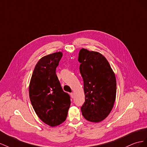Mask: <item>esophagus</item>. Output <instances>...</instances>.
I'll use <instances>...</instances> for the list:
<instances>
[{"label":"esophagus","instance_id":"1","mask_svg":"<svg viewBox=\"0 0 147 147\" xmlns=\"http://www.w3.org/2000/svg\"><path fill=\"white\" fill-rule=\"evenodd\" d=\"M70 95H71V98H74V94L73 93V92H71V93L70 94Z\"/></svg>","mask_w":147,"mask_h":147}]
</instances>
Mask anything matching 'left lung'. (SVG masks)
I'll use <instances>...</instances> for the list:
<instances>
[{"label": "left lung", "instance_id": "1", "mask_svg": "<svg viewBox=\"0 0 147 147\" xmlns=\"http://www.w3.org/2000/svg\"><path fill=\"white\" fill-rule=\"evenodd\" d=\"M78 61L86 98L82 114L90 122H101L110 114L115 102V74L107 58L98 52L81 49Z\"/></svg>", "mask_w": 147, "mask_h": 147}]
</instances>
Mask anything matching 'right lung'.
Returning a JSON list of instances; mask_svg holds the SVG:
<instances>
[{"mask_svg": "<svg viewBox=\"0 0 147 147\" xmlns=\"http://www.w3.org/2000/svg\"><path fill=\"white\" fill-rule=\"evenodd\" d=\"M63 56L58 52L42 57L37 63L29 86V95L37 116L45 124L55 127L66 120L71 101L63 90L56 68Z\"/></svg>", "mask_w": 147, "mask_h": 147, "instance_id": "obj_1", "label": "right lung"}]
</instances>
